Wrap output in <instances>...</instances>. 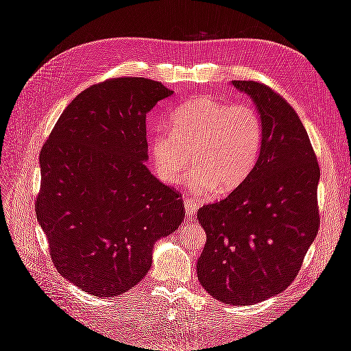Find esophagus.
Instances as JSON below:
<instances>
[{"label": "esophagus", "instance_id": "34e87169", "mask_svg": "<svg viewBox=\"0 0 351 351\" xmlns=\"http://www.w3.org/2000/svg\"><path fill=\"white\" fill-rule=\"evenodd\" d=\"M196 209H197V205L195 204V202H193L192 199L184 197V210H186V215H187V217L195 215Z\"/></svg>", "mask_w": 351, "mask_h": 351}]
</instances>
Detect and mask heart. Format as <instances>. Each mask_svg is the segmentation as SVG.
Instances as JSON below:
<instances>
[{
	"instance_id": "1",
	"label": "heart",
	"mask_w": 351,
	"mask_h": 351,
	"mask_svg": "<svg viewBox=\"0 0 351 351\" xmlns=\"http://www.w3.org/2000/svg\"><path fill=\"white\" fill-rule=\"evenodd\" d=\"M169 124L171 130L156 129L151 137L155 173L167 184L177 182L193 156L190 189L200 195L217 187L219 193H230L246 182L259 161L263 123L250 104L189 101L171 112Z\"/></svg>"
}]
</instances>
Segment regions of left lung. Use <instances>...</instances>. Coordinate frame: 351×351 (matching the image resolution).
<instances>
[{
	"mask_svg": "<svg viewBox=\"0 0 351 351\" xmlns=\"http://www.w3.org/2000/svg\"><path fill=\"white\" fill-rule=\"evenodd\" d=\"M262 117L263 143L249 178L197 210L206 244L197 278L217 300L247 306L284 291L299 274L319 228L321 169L299 115L280 93L234 80Z\"/></svg>",
	"mask_w": 351,
	"mask_h": 351,
	"instance_id": "8db88e82",
	"label": "left lung"
}]
</instances>
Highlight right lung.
Returning a JSON list of instances; mask_svg holds the SVG:
<instances>
[{"instance_id": "right-lung-1", "label": "right lung", "mask_w": 351, "mask_h": 351, "mask_svg": "<svg viewBox=\"0 0 351 351\" xmlns=\"http://www.w3.org/2000/svg\"><path fill=\"white\" fill-rule=\"evenodd\" d=\"M171 95L145 77L92 84L42 146L36 218L57 271L88 294L114 297L141 282L155 241L184 219L182 195L145 165L146 114Z\"/></svg>"}]
</instances>
